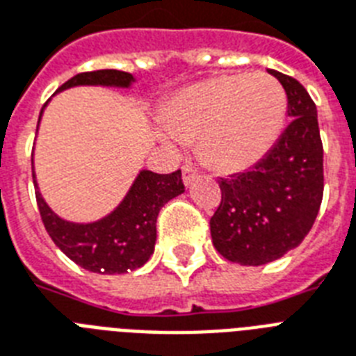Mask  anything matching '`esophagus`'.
Listing matches in <instances>:
<instances>
[{
    "instance_id": "1",
    "label": "esophagus",
    "mask_w": 356,
    "mask_h": 356,
    "mask_svg": "<svg viewBox=\"0 0 356 356\" xmlns=\"http://www.w3.org/2000/svg\"><path fill=\"white\" fill-rule=\"evenodd\" d=\"M181 175H184V184H186V187H189L191 186V181L198 176V170H196L195 167H191V165H184V167H181Z\"/></svg>"
}]
</instances>
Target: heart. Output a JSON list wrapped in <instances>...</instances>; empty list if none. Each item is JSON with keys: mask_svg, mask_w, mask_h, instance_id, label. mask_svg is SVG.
I'll return each mask as SVG.
<instances>
[{"mask_svg": "<svg viewBox=\"0 0 356 356\" xmlns=\"http://www.w3.org/2000/svg\"><path fill=\"white\" fill-rule=\"evenodd\" d=\"M286 93L266 73H232L196 82L167 102L161 124L176 143L198 139L200 158L222 172L250 169L280 139Z\"/></svg>", "mask_w": 356, "mask_h": 356, "instance_id": "heart-1", "label": "heart"}]
</instances>
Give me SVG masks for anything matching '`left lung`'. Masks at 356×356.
Listing matches in <instances>:
<instances>
[{"label": "left lung", "instance_id": "8db88e82", "mask_svg": "<svg viewBox=\"0 0 356 356\" xmlns=\"http://www.w3.org/2000/svg\"><path fill=\"white\" fill-rule=\"evenodd\" d=\"M268 73L285 90L291 123L259 163L218 180L222 200L209 222L218 254L244 266L272 263L300 246L323 196L316 104L296 79Z\"/></svg>", "mask_w": 356, "mask_h": 356}]
</instances>
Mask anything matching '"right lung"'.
Returning a JSON list of instances; mask_svg holds the SVG:
<instances>
[{"label": "right lung", "mask_w": 356, "mask_h": 356, "mask_svg": "<svg viewBox=\"0 0 356 356\" xmlns=\"http://www.w3.org/2000/svg\"><path fill=\"white\" fill-rule=\"evenodd\" d=\"M136 82L132 73L119 70H97L75 75L62 84L58 92L76 86H102L130 90ZM56 92V93H58ZM47 102L38 119L42 121ZM38 132V129H36ZM33 181L40 215L53 243L82 268L95 274H127L141 268L154 254L156 220L161 207L181 195V170L156 175L141 169L134 178L123 200L104 217L92 222H73L56 215L40 193L33 160Z\"/></svg>", "instance_id": "obj_1"}]
</instances>
